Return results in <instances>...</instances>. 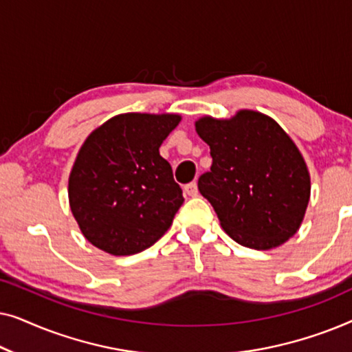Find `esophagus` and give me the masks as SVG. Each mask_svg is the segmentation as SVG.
Listing matches in <instances>:
<instances>
[{
    "instance_id": "esophagus-1",
    "label": "esophagus",
    "mask_w": 352,
    "mask_h": 352,
    "mask_svg": "<svg viewBox=\"0 0 352 352\" xmlns=\"http://www.w3.org/2000/svg\"><path fill=\"white\" fill-rule=\"evenodd\" d=\"M184 190H186L187 195L195 197L197 194H199V187H197V182L195 181L194 182H189V184L184 187Z\"/></svg>"
}]
</instances>
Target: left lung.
Here are the masks:
<instances>
[{
  "label": "left lung",
  "mask_w": 352,
  "mask_h": 352,
  "mask_svg": "<svg viewBox=\"0 0 352 352\" xmlns=\"http://www.w3.org/2000/svg\"><path fill=\"white\" fill-rule=\"evenodd\" d=\"M195 131L213 158L210 171L199 177V190L226 234L254 250L280 247L292 239L305 219L311 176L280 124L242 109L230 118L205 115L195 122Z\"/></svg>",
  "instance_id": "obj_1"
}]
</instances>
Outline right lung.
<instances>
[{
    "label": "right lung",
    "mask_w": 352,
    "mask_h": 352,
    "mask_svg": "<svg viewBox=\"0 0 352 352\" xmlns=\"http://www.w3.org/2000/svg\"><path fill=\"white\" fill-rule=\"evenodd\" d=\"M179 122L177 113H120L86 138L69 176V204L94 247L128 256L170 229L184 197L158 148Z\"/></svg>",
    "instance_id": "right-lung-1"
}]
</instances>
